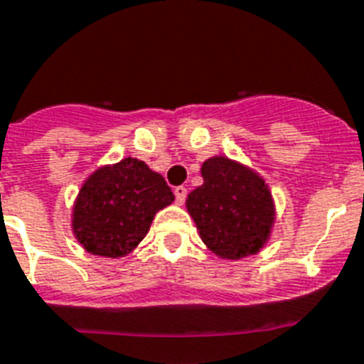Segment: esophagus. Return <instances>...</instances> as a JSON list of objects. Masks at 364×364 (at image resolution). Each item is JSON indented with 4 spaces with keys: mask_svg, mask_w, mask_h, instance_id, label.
Segmentation results:
<instances>
[{
    "mask_svg": "<svg viewBox=\"0 0 364 364\" xmlns=\"http://www.w3.org/2000/svg\"><path fill=\"white\" fill-rule=\"evenodd\" d=\"M173 194H176V201L181 205L183 201H185V198H187V188L185 187H176L173 188Z\"/></svg>",
    "mask_w": 364,
    "mask_h": 364,
    "instance_id": "1",
    "label": "esophagus"
}]
</instances>
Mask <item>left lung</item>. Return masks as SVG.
Segmentation results:
<instances>
[{"mask_svg": "<svg viewBox=\"0 0 364 364\" xmlns=\"http://www.w3.org/2000/svg\"><path fill=\"white\" fill-rule=\"evenodd\" d=\"M203 185L187 198V210L201 240L222 259L255 255L270 239L274 200L257 172L228 157L201 164Z\"/></svg>", "mask_w": 364, "mask_h": 364, "instance_id": "8db88e82", "label": "left lung"}]
</instances>
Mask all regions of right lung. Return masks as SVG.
I'll list each match as a JSON object with an SVG mask.
<instances>
[{
    "label": "right lung",
    "mask_w": 364,
    "mask_h": 364,
    "mask_svg": "<svg viewBox=\"0 0 364 364\" xmlns=\"http://www.w3.org/2000/svg\"><path fill=\"white\" fill-rule=\"evenodd\" d=\"M173 201L161 173L139 159L97 168L73 203L72 231L92 255L124 257L149 231L159 210Z\"/></svg>",
    "instance_id": "obj_1"
}]
</instances>
